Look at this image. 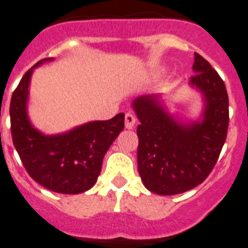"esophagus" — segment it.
I'll use <instances>...</instances> for the list:
<instances>
[{
    "label": "esophagus",
    "instance_id": "esophagus-1",
    "mask_svg": "<svg viewBox=\"0 0 248 248\" xmlns=\"http://www.w3.org/2000/svg\"><path fill=\"white\" fill-rule=\"evenodd\" d=\"M135 124H136V117H135L134 114L131 113V112L126 113V116H124V126H126V128L132 130L135 127Z\"/></svg>",
    "mask_w": 248,
    "mask_h": 248
}]
</instances>
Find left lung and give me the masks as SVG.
Here are the masks:
<instances>
[{
    "mask_svg": "<svg viewBox=\"0 0 248 248\" xmlns=\"http://www.w3.org/2000/svg\"><path fill=\"white\" fill-rule=\"evenodd\" d=\"M190 86L202 95L200 118L183 122L168 112L159 94L132 102L138 116V170L144 186L158 195L186 192L204 182L227 138L228 94L218 72L195 53Z\"/></svg>",
    "mask_w": 248,
    "mask_h": 248,
    "instance_id": "left-lung-1",
    "label": "left lung"
}]
</instances>
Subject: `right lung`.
I'll return each instance as SVG.
<instances>
[{
    "label": "right lung",
    "mask_w": 248,
    "mask_h": 248,
    "mask_svg": "<svg viewBox=\"0 0 248 248\" xmlns=\"http://www.w3.org/2000/svg\"><path fill=\"white\" fill-rule=\"evenodd\" d=\"M53 58H44L26 71L10 103L14 146L35 182L58 194L76 195L90 190L102 170L107 150L124 127V114L108 121H92L57 135H44L28 116L30 78L34 68Z\"/></svg>",
    "instance_id": "1"
}]
</instances>
